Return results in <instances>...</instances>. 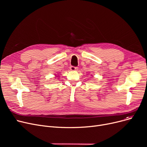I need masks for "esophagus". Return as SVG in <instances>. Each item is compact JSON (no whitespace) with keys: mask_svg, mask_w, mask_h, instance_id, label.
Returning a JSON list of instances; mask_svg holds the SVG:
<instances>
[{"mask_svg":"<svg viewBox=\"0 0 147 147\" xmlns=\"http://www.w3.org/2000/svg\"><path fill=\"white\" fill-rule=\"evenodd\" d=\"M69 69H70L71 71H77L78 69V68L76 67H74V66H71L70 67H69Z\"/></svg>","mask_w":147,"mask_h":147,"instance_id":"obj_1","label":"esophagus"}]
</instances>
